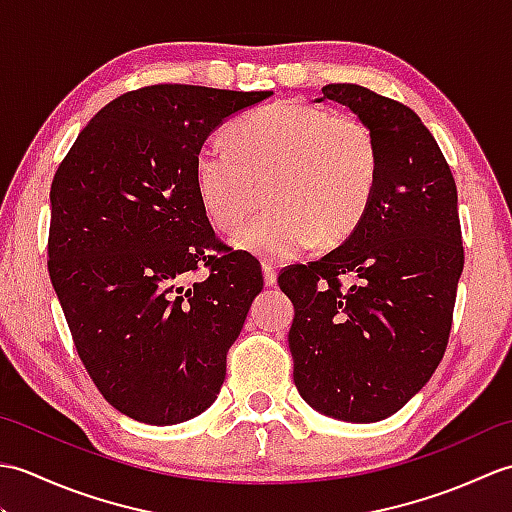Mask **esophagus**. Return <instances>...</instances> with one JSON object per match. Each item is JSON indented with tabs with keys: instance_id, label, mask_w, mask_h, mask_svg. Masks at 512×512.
<instances>
[{
	"instance_id": "esophagus-1",
	"label": "esophagus",
	"mask_w": 512,
	"mask_h": 512,
	"mask_svg": "<svg viewBox=\"0 0 512 512\" xmlns=\"http://www.w3.org/2000/svg\"><path fill=\"white\" fill-rule=\"evenodd\" d=\"M262 270H264V284H266V286H273L275 281H277V268H275L273 264L264 262V264H262Z\"/></svg>"
}]
</instances>
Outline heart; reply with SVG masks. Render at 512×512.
<instances>
[{"label": "heart", "instance_id": "obj_1", "mask_svg": "<svg viewBox=\"0 0 512 512\" xmlns=\"http://www.w3.org/2000/svg\"><path fill=\"white\" fill-rule=\"evenodd\" d=\"M228 140L231 147H200L195 184L206 215L224 233L235 231L266 191L270 209L235 233L239 248L290 259L317 237L343 242L363 220L380 162L363 118L279 101L237 118Z\"/></svg>", "mask_w": 512, "mask_h": 512}]
</instances>
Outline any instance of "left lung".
<instances>
[{
    "mask_svg": "<svg viewBox=\"0 0 512 512\" xmlns=\"http://www.w3.org/2000/svg\"><path fill=\"white\" fill-rule=\"evenodd\" d=\"M321 94L374 132L378 180L339 248L281 270L279 286L295 303L288 345L310 407L376 422L418 394L447 352L464 268L458 189L411 107L354 83Z\"/></svg>",
    "mask_w": 512,
    "mask_h": 512,
    "instance_id": "left-lung-1",
    "label": "left lung"
}]
</instances>
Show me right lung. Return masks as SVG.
<instances>
[{"label": "right lung", "instance_id": "1", "mask_svg": "<svg viewBox=\"0 0 512 512\" xmlns=\"http://www.w3.org/2000/svg\"><path fill=\"white\" fill-rule=\"evenodd\" d=\"M273 92L158 83L81 129L50 187L48 270L81 363L125 416L176 424L220 394L262 268L206 217L195 156ZM204 265L210 275L193 280Z\"/></svg>", "mask_w": 512, "mask_h": 512}]
</instances>
